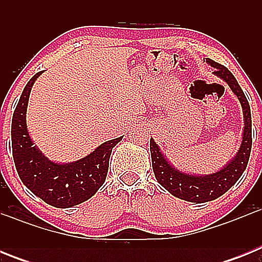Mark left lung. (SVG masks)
I'll return each instance as SVG.
<instances>
[{"mask_svg": "<svg viewBox=\"0 0 262 262\" xmlns=\"http://www.w3.org/2000/svg\"><path fill=\"white\" fill-rule=\"evenodd\" d=\"M206 61L215 68V75L219 76L226 81L228 86L232 89L233 93L237 96L240 103L244 110V134H243V142L240 149L235 159L228 165L224 166L222 170L210 176H191L178 172L174 168L169 165L168 161L160 152L156 143L151 139L149 149L152 156V168L159 184L165 187L169 193L187 202L203 203L209 201L216 200L217 196L223 195L227 190L237 182L245 168L248 165L249 156L252 149V118L251 107H249L248 99L245 97L244 92L240 85L237 84L236 78L224 66L207 59Z\"/></svg>", "mask_w": 262, "mask_h": 262, "instance_id": "obj_1", "label": "left lung"}]
</instances>
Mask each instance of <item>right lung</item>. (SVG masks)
<instances>
[{"mask_svg":"<svg viewBox=\"0 0 262 262\" xmlns=\"http://www.w3.org/2000/svg\"><path fill=\"white\" fill-rule=\"evenodd\" d=\"M40 73L32 76L27 82L14 110L11 120L13 159L20 181L32 193L53 207L67 209L92 198L105 184L111 151L122 138L103 143L76 163L55 164L46 159L32 144L25 115L31 86Z\"/></svg>","mask_w":262,"mask_h":262,"instance_id":"add662e5","label":"right lung"}]
</instances>
